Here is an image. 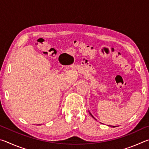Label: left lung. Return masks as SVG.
<instances>
[{
    "mask_svg": "<svg viewBox=\"0 0 149 149\" xmlns=\"http://www.w3.org/2000/svg\"><path fill=\"white\" fill-rule=\"evenodd\" d=\"M89 114H91V116H92V117H93V118H94V119H95V118H94V117H93V115H92V114H91V112H89ZM95 120H96V119H95ZM110 126H112V127H115V126H112V125H110Z\"/></svg>",
    "mask_w": 149,
    "mask_h": 149,
    "instance_id": "obj_1",
    "label": "left lung"
}]
</instances>
